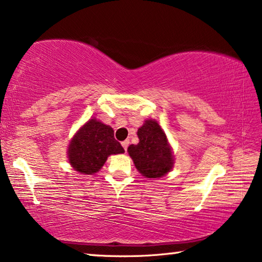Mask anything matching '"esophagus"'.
Here are the masks:
<instances>
[{
    "label": "esophagus",
    "mask_w": 262,
    "mask_h": 262,
    "mask_svg": "<svg viewBox=\"0 0 262 262\" xmlns=\"http://www.w3.org/2000/svg\"><path fill=\"white\" fill-rule=\"evenodd\" d=\"M128 146H129V140H124V141L122 142V147L124 148V150H126V151H127Z\"/></svg>",
    "instance_id": "34e87169"
}]
</instances>
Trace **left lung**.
I'll use <instances>...</instances> for the list:
<instances>
[{
	"instance_id": "obj_1",
	"label": "left lung",
	"mask_w": 262,
	"mask_h": 262,
	"mask_svg": "<svg viewBox=\"0 0 262 262\" xmlns=\"http://www.w3.org/2000/svg\"><path fill=\"white\" fill-rule=\"evenodd\" d=\"M138 136L140 142L130 144L128 153L140 173L148 179L161 178L168 173L173 166V153L158 122L147 120L139 128Z\"/></svg>"
}]
</instances>
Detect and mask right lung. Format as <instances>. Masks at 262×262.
Returning <instances> with one entry per match:
<instances>
[{
  "instance_id": "obj_1",
  "label": "right lung",
  "mask_w": 262,
  "mask_h": 262,
  "mask_svg": "<svg viewBox=\"0 0 262 262\" xmlns=\"http://www.w3.org/2000/svg\"><path fill=\"white\" fill-rule=\"evenodd\" d=\"M114 138L112 127L95 119L89 120L69 144L68 158L74 169L82 174H94L104 165L109 155L123 153Z\"/></svg>"
}]
</instances>
